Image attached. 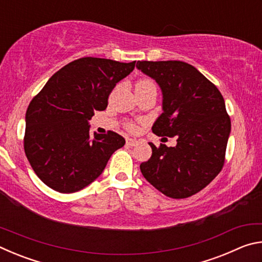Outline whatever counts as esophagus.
Masks as SVG:
<instances>
[{"instance_id":"esophagus-1","label":"esophagus","mask_w":262,"mask_h":262,"mask_svg":"<svg viewBox=\"0 0 262 262\" xmlns=\"http://www.w3.org/2000/svg\"><path fill=\"white\" fill-rule=\"evenodd\" d=\"M126 143H127V145H129V147H135V145L139 144V141L135 139H127Z\"/></svg>"}]
</instances>
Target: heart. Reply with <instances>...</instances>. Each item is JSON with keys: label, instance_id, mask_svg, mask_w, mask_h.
<instances>
[{"label": "heart", "instance_id": "b5f03b06", "mask_svg": "<svg viewBox=\"0 0 262 262\" xmlns=\"http://www.w3.org/2000/svg\"><path fill=\"white\" fill-rule=\"evenodd\" d=\"M147 86H155V84H154V82L151 81V79H149V78H141V79H139V81H137L135 88H147ZM127 128L129 130L134 132L136 129V126L133 122H129L127 125Z\"/></svg>", "mask_w": 262, "mask_h": 262}]
</instances>
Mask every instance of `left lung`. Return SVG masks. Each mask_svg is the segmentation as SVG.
I'll return each instance as SVG.
<instances>
[{
    "instance_id": "1",
    "label": "left lung",
    "mask_w": 262,
    "mask_h": 262,
    "mask_svg": "<svg viewBox=\"0 0 262 262\" xmlns=\"http://www.w3.org/2000/svg\"><path fill=\"white\" fill-rule=\"evenodd\" d=\"M136 67L158 83L163 113L154 123L157 136H177L176 147L149 143L152 155L140 165L155 188L185 199L209 185L223 168L231 120L214 83L183 61H137Z\"/></svg>"
}]
</instances>
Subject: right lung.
I'll return each instance as SVG.
<instances>
[{
	"label": "right lung",
	"mask_w": 262,
	"mask_h": 262,
	"mask_svg": "<svg viewBox=\"0 0 262 262\" xmlns=\"http://www.w3.org/2000/svg\"><path fill=\"white\" fill-rule=\"evenodd\" d=\"M135 67L129 63L82 57L48 79L26 111L24 150L35 174L48 187L74 193L104 171L126 141L110 130L90 135L89 120L107 107L108 96Z\"/></svg>",
	"instance_id": "1"
}]
</instances>
